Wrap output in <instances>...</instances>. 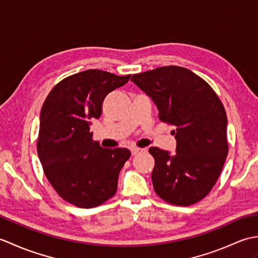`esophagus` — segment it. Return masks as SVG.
I'll return each mask as SVG.
<instances>
[{
	"instance_id": "obj_1",
	"label": "esophagus",
	"mask_w": 258,
	"mask_h": 258,
	"mask_svg": "<svg viewBox=\"0 0 258 258\" xmlns=\"http://www.w3.org/2000/svg\"><path fill=\"white\" fill-rule=\"evenodd\" d=\"M143 149H139V147H131V153H132V155H136L139 154V153L143 152Z\"/></svg>"
}]
</instances>
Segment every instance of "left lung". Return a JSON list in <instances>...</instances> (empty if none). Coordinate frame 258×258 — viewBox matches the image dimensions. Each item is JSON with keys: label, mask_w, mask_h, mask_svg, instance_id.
Segmentation results:
<instances>
[{"label": "left lung", "mask_w": 258, "mask_h": 258, "mask_svg": "<svg viewBox=\"0 0 258 258\" xmlns=\"http://www.w3.org/2000/svg\"><path fill=\"white\" fill-rule=\"evenodd\" d=\"M131 81L152 98L162 122L175 126V154L150 149L154 190L171 204H195L210 193L227 157L225 108L212 87L185 68H157Z\"/></svg>", "instance_id": "8db88e82"}]
</instances>
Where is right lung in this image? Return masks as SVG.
Returning <instances> with one entry per match:
<instances>
[{"instance_id":"right-lung-1","label":"right lung","mask_w":258,"mask_h":258,"mask_svg":"<svg viewBox=\"0 0 258 258\" xmlns=\"http://www.w3.org/2000/svg\"><path fill=\"white\" fill-rule=\"evenodd\" d=\"M130 76L83 71L54 86L43 104L37 154L53 188L75 206L96 207L116 193L131 152L101 147L93 141L90 120L101 116L104 98Z\"/></svg>"}]
</instances>
